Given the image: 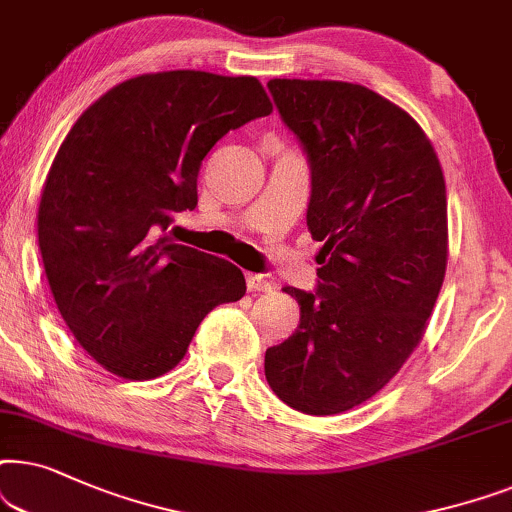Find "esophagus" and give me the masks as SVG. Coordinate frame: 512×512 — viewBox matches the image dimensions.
Returning a JSON list of instances; mask_svg holds the SVG:
<instances>
[{"mask_svg": "<svg viewBox=\"0 0 512 512\" xmlns=\"http://www.w3.org/2000/svg\"><path fill=\"white\" fill-rule=\"evenodd\" d=\"M245 283H248L250 292H271L274 285L269 283V278L264 274H245Z\"/></svg>", "mask_w": 512, "mask_h": 512, "instance_id": "1", "label": "esophagus"}]
</instances>
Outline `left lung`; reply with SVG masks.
<instances>
[{
  "label": "left lung",
  "mask_w": 512,
  "mask_h": 512,
  "mask_svg": "<svg viewBox=\"0 0 512 512\" xmlns=\"http://www.w3.org/2000/svg\"><path fill=\"white\" fill-rule=\"evenodd\" d=\"M311 170L316 290L285 285L299 327L264 356L278 398L339 414L379 393L424 337L447 267L445 177L417 121L346 81L271 79Z\"/></svg>",
  "instance_id": "1"
}]
</instances>
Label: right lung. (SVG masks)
Here are the masks:
<instances>
[{"instance_id":"obj_1","label":"right lung","mask_w":512,"mask_h":512,"mask_svg":"<svg viewBox=\"0 0 512 512\" xmlns=\"http://www.w3.org/2000/svg\"><path fill=\"white\" fill-rule=\"evenodd\" d=\"M271 114L255 77L175 70L114 86L60 145L39 203V252L58 311L91 358L154 379L185 358L243 271L163 234L194 210L215 142Z\"/></svg>"}]
</instances>
